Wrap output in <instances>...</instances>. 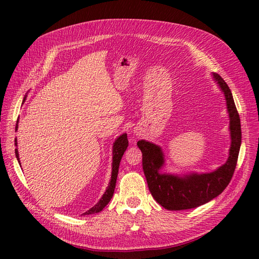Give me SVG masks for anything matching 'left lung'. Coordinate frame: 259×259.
<instances>
[{"label":"left lung","instance_id":"obj_1","mask_svg":"<svg viewBox=\"0 0 259 259\" xmlns=\"http://www.w3.org/2000/svg\"><path fill=\"white\" fill-rule=\"evenodd\" d=\"M214 80L223 91L229 113L231 145L228 160L210 173H191L178 176L160 173L164 165L162 149L150 142L139 140L137 146L143 152V169L154 200L168 210H182L205 204L221 194L229 185L237 166L241 146V123L229 86L223 77L213 73Z\"/></svg>","mask_w":259,"mask_h":259}]
</instances>
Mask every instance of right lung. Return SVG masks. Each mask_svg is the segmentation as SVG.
I'll return each mask as SVG.
<instances>
[{
  "instance_id": "right-lung-1",
  "label": "right lung",
  "mask_w": 259,
  "mask_h": 259,
  "mask_svg": "<svg viewBox=\"0 0 259 259\" xmlns=\"http://www.w3.org/2000/svg\"><path fill=\"white\" fill-rule=\"evenodd\" d=\"M18 123V121H17ZM18 128V125L16 124V131ZM15 145L17 146V139H15ZM128 146V140H127V135L126 134H122L120 137H117L115 139V142L113 144V148H112V173H111V179L110 183H109V186L107 188L106 192L104 193L101 199L97 202L96 205H94L91 209H89L88 211H85L82 215H91V214H96L99 213L100 210H103L105 208V206L110 202L112 195L114 193V189H115V183H116V177H117V173H119V166H120V162L122 156L125 152V150L127 149ZM15 153H16V158L20 164L19 161V154H18V150L15 149Z\"/></svg>"
}]
</instances>
